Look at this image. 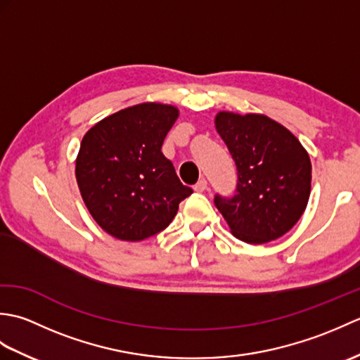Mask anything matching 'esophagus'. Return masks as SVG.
<instances>
[{
  "label": "esophagus",
  "mask_w": 360,
  "mask_h": 360,
  "mask_svg": "<svg viewBox=\"0 0 360 360\" xmlns=\"http://www.w3.org/2000/svg\"><path fill=\"white\" fill-rule=\"evenodd\" d=\"M193 188H195V192H204V190L207 188V181H205L204 178H202V179H200V181L196 182Z\"/></svg>",
  "instance_id": "1"
}]
</instances>
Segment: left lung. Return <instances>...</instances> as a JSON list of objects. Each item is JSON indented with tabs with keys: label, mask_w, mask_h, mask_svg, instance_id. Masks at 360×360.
I'll use <instances>...</instances> for the list:
<instances>
[{
	"label": "left lung",
	"mask_w": 360,
	"mask_h": 360,
	"mask_svg": "<svg viewBox=\"0 0 360 360\" xmlns=\"http://www.w3.org/2000/svg\"><path fill=\"white\" fill-rule=\"evenodd\" d=\"M215 128L238 172L233 198L215 196L231 232L249 244H264L289 232L311 193V159L300 141L264 114L219 111Z\"/></svg>",
	"instance_id": "8db88e82"
}]
</instances>
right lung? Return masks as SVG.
I'll use <instances>...</instances> for the list:
<instances>
[{
  "label": "right lung",
  "instance_id": "add662e5",
  "mask_svg": "<svg viewBox=\"0 0 360 360\" xmlns=\"http://www.w3.org/2000/svg\"><path fill=\"white\" fill-rule=\"evenodd\" d=\"M179 116L173 105L128 106L83 136L75 178L91 217L122 241H142L172 223L193 190L160 148Z\"/></svg>",
  "mask_w": 360,
  "mask_h": 360
}]
</instances>
